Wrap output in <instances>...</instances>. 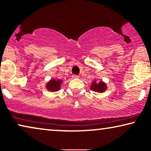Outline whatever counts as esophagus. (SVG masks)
<instances>
[{"mask_svg": "<svg viewBox=\"0 0 151 151\" xmlns=\"http://www.w3.org/2000/svg\"><path fill=\"white\" fill-rule=\"evenodd\" d=\"M72 76H73V78H79V76L75 75H73Z\"/></svg>", "mask_w": 151, "mask_h": 151, "instance_id": "obj_1", "label": "esophagus"}]
</instances>
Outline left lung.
Segmentation results:
<instances>
[{
    "label": "left lung",
    "instance_id": "8db88e82",
    "mask_svg": "<svg viewBox=\"0 0 151 151\" xmlns=\"http://www.w3.org/2000/svg\"><path fill=\"white\" fill-rule=\"evenodd\" d=\"M107 85H106L105 82L102 81L99 82H96V81L95 80L94 81H93L92 83V85L90 86L91 90L99 93L104 92L106 90H107Z\"/></svg>",
    "mask_w": 151,
    "mask_h": 151
}]
</instances>
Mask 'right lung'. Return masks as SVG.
Masks as SVG:
<instances>
[{"mask_svg": "<svg viewBox=\"0 0 151 151\" xmlns=\"http://www.w3.org/2000/svg\"><path fill=\"white\" fill-rule=\"evenodd\" d=\"M63 81L61 79H54L52 78L46 84V88L50 92H57L61 89V83Z\"/></svg>", "mask_w": 151, "mask_h": 151, "instance_id": "right-lung-1", "label": "right lung"}]
</instances>
